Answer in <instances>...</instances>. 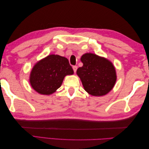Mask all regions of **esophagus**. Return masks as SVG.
Returning a JSON list of instances; mask_svg holds the SVG:
<instances>
[{
  "label": "esophagus",
  "mask_w": 149,
  "mask_h": 149,
  "mask_svg": "<svg viewBox=\"0 0 149 149\" xmlns=\"http://www.w3.org/2000/svg\"><path fill=\"white\" fill-rule=\"evenodd\" d=\"M77 68H78V67L76 66H73V71H74V73H76V70H77Z\"/></svg>",
  "instance_id": "esophagus-1"
}]
</instances>
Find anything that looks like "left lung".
Returning <instances> with one entry per match:
<instances>
[{"label": "left lung", "instance_id": "8db88e82", "mask_svg": "<svg viewBox=\"0 0 149 149\" xmlns=\"http://www.w3.org/2000/svg\"><path fill=\"white\" fill-rule=\"evenodd\" d=\"M83 66L76 74L81 81L84 89L94 96L106 95L114 86L117 76L115 68L105 58L87 53L81 58Z\"/></svg>", "mask_w": 149, "mask_h": 149}]
</instances>
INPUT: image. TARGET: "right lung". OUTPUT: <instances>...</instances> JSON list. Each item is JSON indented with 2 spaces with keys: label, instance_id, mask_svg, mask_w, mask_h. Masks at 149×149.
Returning <instances> with one entry per match:
<instances>
[{
  "label": "right lung",
  "instance_id": "1",
  "mask_svg": "<svg viewBox=\"0 0 149 149\" xmlns=\"http://www.w3.org/2000/svg\"><path fill=\"white\" fill-rule=\"evenodd\" d=\"M73 73L66 58L49 55L34 65L30 75V83L39 94L49 95L61 86L66 75Z\"/></svg>",
  "mask_w": 149,
  "mask_h": 149
}]
</instances>
